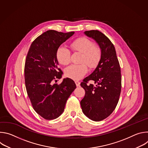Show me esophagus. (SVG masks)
Instances as JSON below:
<instances>
[{
  "label": "esophagus",
  "mask_w": 148,
  "mask_h": 148,
  "mask_svg": "<svg viewBox=\"0 0 148 148\" xmlns=\"http://www.w3.org/2000/svg\"><path fill=\"white\" fill-rule=\"evenodd\" d=\"M75 84H76L77 87H79V86H80V82H79L78 81H75Z\"/></svg>",
  "instance_id": "34e87169"
}]
</instances>
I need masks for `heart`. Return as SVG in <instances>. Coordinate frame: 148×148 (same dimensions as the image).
<instances>
[{"mask_svg":"<svg viewBox=\"0 0 148 148\" xmlns=\"http://www.w3.org/2000/svg\"><path fill=\"white\" fill-rule=\"evenodd\" d=\"M70 47L73 50L82 53L81 62H86L90 68L95 66L99 58L100 50L90 39L85 37H79L72 42ZM56 56L61 64L67 65L70 62L71 52L64 46L61 45L58 48ZM87 72L88 68L85 64L71 65L65 71L67 77L75 80L82 78Z\"/></svg>","mask_w":148,"mask_h":148,"instance_id":"obj_1","label":"heart"}]
</instances>
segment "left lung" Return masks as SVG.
<instances>
[{"mask_svg":"<svg viewBox=\"0 0 148 148\" xmlns=\"http://www.w3.org/2000/svg\"><path fill=\"white\" fill-rule=\"evenodd\" d=\"M94 39L101 49V58L94 71L84 79L81 86L86 94L81 101L83 113L94 121H102L115 109L121 91V74L115 47L110 40L98 30L84 32ZM93 80L94 86L86 83Z\"/></svg>","mask_w":148,"mask_h":148,"instance_id":"obj_1","label":"left lung"}]
</instances>
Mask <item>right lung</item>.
I'll return each mask as SVG.
<instances>
[{
	"label": "right lung",
	"instance_id": "obj_1",
	"mask_svg": "<svg viewBox=\"0 0 148 148\" xmlns=\"http://www.w3.org/2000/svg\"><path fill=\"white\" fill-rule=\"evenodd\" d=\"M74 34L48 30L37 37L29 50L25 66L27 95L34 111L41 117L51 120L64 112L67 100L76 88L74 81L63 79L58 85L62 71L58 67V48Z\"/></svg>",
	"mask_w": 148,
	"mask_h": 148
}]
</instances>
